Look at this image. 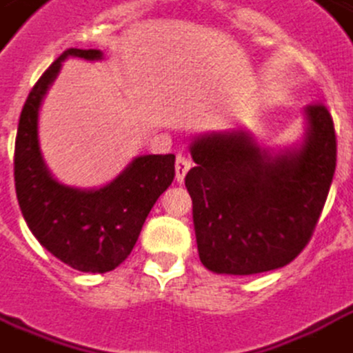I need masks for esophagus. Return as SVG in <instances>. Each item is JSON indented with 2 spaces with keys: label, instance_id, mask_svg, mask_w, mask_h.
Instances as JSON below:
<instances>
[{
  "label": "esophagus",
  "instance_id": "1",
  "mask_svg": "<svg viewBox=\"0 0 353 353\" xmlns=\"http://www.w3.org/2000/svg\"><path fill=\"white\" fill-rule=\"evenodd\" d=\"M190 167H192V159L186 155V153H179V157H176V165H174V171H176V182L184 181V176H186V172L190 171Z\"/></svg>",
  "mask_w": 353,
  "mask_h": 353
}]
</instances>
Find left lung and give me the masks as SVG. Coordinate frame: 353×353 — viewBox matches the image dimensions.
Returning a JSON list of instances; mask_svg holds the SVG:
<instances>
[{
	"instance_id": "obj_1",
	"label": "left lung",
	"mask_w": 353,
	"mask_h": 353,
	"mask_svg": "<svg viewBox=\"0 0 353 353\" xmlns=\"http://www.w3.org/2000/svg\"><path fill=\"white\" fill-rule=\"evenodd\" d=\"M309 134L297 153L270 157L245 134H212L192 143L198 254L208 270L248 276L299 256L323 214L336 171V132L325 103L307 106Z\"/></svg>"
}]
</instances>
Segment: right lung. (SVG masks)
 Instances as JSON below:
<instances>
[{"instance_id": "add662e5", "label": "right lung", "mask_w": 353, "mask_h": 353, "mask_svg": "<svg viewBox=\"0 0 353 353\" xmlns=\"http://www.w3.org/2000/svg\"><path fill=\"white\" fill-rule=\"evenodd\" d=\"M68 56L99 60L101 50L70 48L34 83L19 118L15 190L23 217L39 243L79 272L114 270L130 256L145 217L174 179V155H143L101 190L58 184L39 149V108Z\"/></svg>"}]
</instances>
